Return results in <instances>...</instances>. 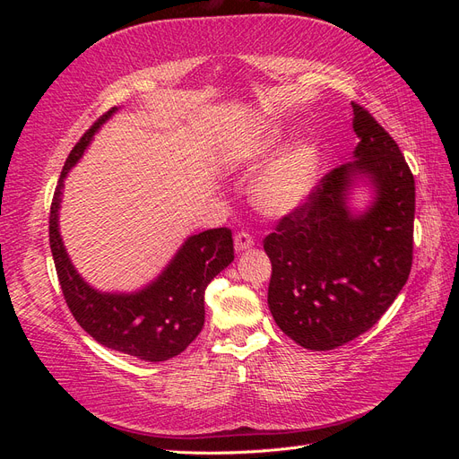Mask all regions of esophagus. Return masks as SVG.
Listing matches in <instances>:
<instances>
[{
  "label": "esophagus",
  "instance_id": "obj_1",
  "mask_svg": "<svg viewBox=\"0 0 459 459\" xmlns=\"http://www.w3.org/2000/svg\"><path fill=\"white\" fill-rule=\"evenodd\" d=\"M255 245V239L251 233L247 231H238L235 233V251L241 253V251H247V248H251Z\"/></svg>",
  "mask_w": 459,
  "mask_h": 459
}]
</instances>
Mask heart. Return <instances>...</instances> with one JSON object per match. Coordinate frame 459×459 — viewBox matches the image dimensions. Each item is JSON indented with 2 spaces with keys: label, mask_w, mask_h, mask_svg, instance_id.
I'll return each instance as SVG.
<instances>
[{
  "label": "heart",
  "mask_w": 459,
  "mask_h": 459,
  "mask_svg": "<svg viewBox=\"0 0 459 459\" xmlns=\"http://www.w3.org/2000/svg\"><path fill=\"white\" fill-rule=\"evenodd\" d=\"M280 147V135H270L248 147L251 159H266ZM322 170V149L316 142H302L275 159L256 179L253 197L262 212L283 216L293 212L314 191Z\"/></svg>",
  "instance_id": "b5f03b06"
}]
</instances>
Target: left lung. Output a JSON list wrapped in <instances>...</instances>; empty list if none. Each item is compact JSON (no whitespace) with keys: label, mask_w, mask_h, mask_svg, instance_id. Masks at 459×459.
<instances>
[{"label":"left lung","mask_w":459,"mask_h":459,"mask_svg":"<svg viewBox=\"0 0 459 459\" xmlns=\"http://www.w3.org/2000/svg\"><path fill=\"white\" fill-rule=\"evenodd\" d=\"M356 160L329 170L310 197L264 239L272 262L268 304L275 324L308 351H333L379 322L406 285L413 260L415 182L398 143L352 101ZM378 197L368 213L345 208L351 176Z\"/></svg>","instance_id":"left-lung-1"}]
</instances>
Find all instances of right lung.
I'll return each mask as SVG.
<instances>
[{
    "label": "right lung",
    "mask_w": 459,
    "mask_h": 459,
    "mask_svg": "<svg viewBox=\"0 0 459 459\" xmlns=\"http://www.w3.org/2000/svg\"><path fill=\"white\" fill-rule=\"evenodd\" d=\"M115 110H107L91 124L63 166L49 212L51 255L66 307L88 335L107 349L145 362H164L184 352L201 333L204 290L233 260V238L230 228L191 235L159 280L135 295H103L82 281L65 253L57 226L63 179Z\"/></svg>",
    "instance_id": "obj_1"
}]
</instances>
